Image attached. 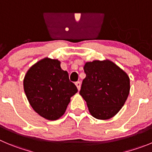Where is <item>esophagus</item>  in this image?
<instances>
[{
  "label": "esophagus",
  "instance_id": "esophagus-1",
  "mask_svg": "<svg viewBox=\"0 0 152 152\" xmlns=\"http://www.w3.org/2000/svg\"><path fill=\"white\" fill-rule=\"evenodd\" d=\"M75 84H76V87H77L78 90H79V91L80 90V88H81V83H80V82H76Z\"/></svg>",
  "mask_w": 152,
  "mask_h": 152
}]
</instances>
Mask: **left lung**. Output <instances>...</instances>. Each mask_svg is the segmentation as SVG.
<instances>
[{"label": "left lung", "instance_id": "obj_1", "mask_svg": "<svg viewBox=\"0 0 152 152\" xmlns=\"http://www.w3.org/2000/svg\"><path fill=\"white\" fill-rule=\"evenodd\" d=\"M86 77L83 79L80 95L87 103L93 117L106 120L122 108L130 93V78L110 60L86 62Z\"/></svg>", "mask_w": 152, "mask_h": 152}]
</instances>
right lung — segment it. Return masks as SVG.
<instances>
[{
	"instance_id": "right-lung-1",
	"label": "right lung",
	"mask_w": 152,
	"mask_h": 152,
	"mask_svg": "<svg viewBox=\"0 0 152 152\" xmlns=\"http://www.w3.org/2000/svg\"><path fill=\"white\" fill-rule=\"evenodd\" d=\"M28 102L37 113L47 120L64 114L70 97L78 91L57 59L45 58L31 66L23 81Z\"/></svg>"
}]
</instances>
